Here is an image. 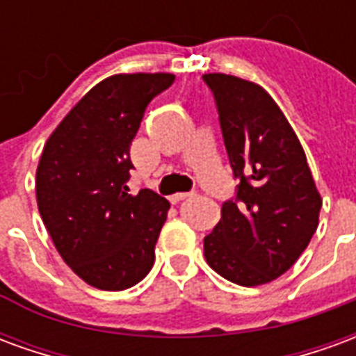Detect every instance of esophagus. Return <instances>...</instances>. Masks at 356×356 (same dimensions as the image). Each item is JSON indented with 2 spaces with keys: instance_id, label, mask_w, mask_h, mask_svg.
I'll return each mask as SVG.
<instances>
[{
  "instance_id": "esophagus-1",
  "label": "esophagus",
  "mask_w": 356,
  "mask_h": 356,
  "mask_svg": "<svg viewBox=\"0 0 356 356\" xmlns=\"http://www.w3.org/2000/svg\"><path fill=\"white\" fill-rule=\"evenodd\" d=\"M188 196H193V193H177V194H173V196H170V202L171 204H177V202L185 200V198H188Z\"/></svg>"
}]
</instances>
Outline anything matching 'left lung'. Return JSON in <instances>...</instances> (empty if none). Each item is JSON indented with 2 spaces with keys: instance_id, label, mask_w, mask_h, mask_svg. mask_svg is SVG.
Masks as SVG:
<instances>
[{
  "instance_id": "1",
  "label": "left lung",
  "mask_w": 356,
  "mask_h": 356,
  "mask_svg": "<svg viewBox=\"0 0 356 356\" xmlns=\"http://www.w3.org/2000/svg\"><path fill=\"white\" fill-rule=\"evenodd\" d=\"M216 99L236 196L223 202L221 221L204 238L206 261L240 286L284 275L309 246L322 200L298 135L257 83L204 74Z\"/></svg>"
}]
</instances>
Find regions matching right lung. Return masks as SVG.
Returning a JSON list of instances; mask_svg holds the SVG:
<instances>
[{"mask_svg":"<svg viewBox=\"0 0 356 356\" xmlns=\"http://www.w3.org/2000/svg\"><path fill=\"white\" fill-rule=\"evenodd\" d=\"M173 74H116L86 93L43 147L35 198L43 225L68 267L99 290L140 282L170 202L148 188L129 194V147L148 102Z\"/></svg>","mask_w":356,"mask_h":356,"instance_id":"1","label":"right lung"}]
</instances>
